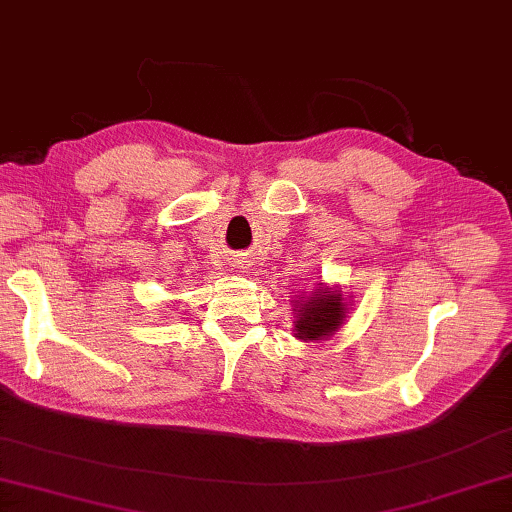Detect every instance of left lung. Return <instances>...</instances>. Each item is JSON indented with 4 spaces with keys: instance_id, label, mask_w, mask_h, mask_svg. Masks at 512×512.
Returning a JSON list of instances; mask_svg holds the SVG:
<instances>
[{
    "instance_id": "8db88e82",
    "label": "left lung",
    "mask_w": 512,
    "mask_h": 512,
    "mask_svg": "<svg viewBox=\"0 0 512 512\" xmlns=\"http://www.w3.org/2000/svg\"><path fill=\"white\" fill-rule=\"evenodd\" d=\"M294 336L301 341H323L339 332L345 321L347 303L339 287L318 283L312 294H301L294 301Z\"/></svg>"
}]
</instances>
